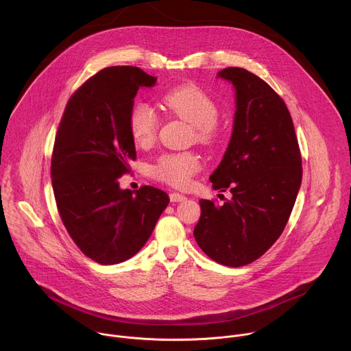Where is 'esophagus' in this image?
I'll return each mask as SVG.
<instances>
[{
    "label": "esophagus",
    "mask_w": 351,
    "mask_h": 351,
    "mask_svg": "<svg viewBox=\"0 0 351 351\" xmlns=\"http://www.w3.org/2000/svg\"><path fill=\"white\" fill-rule=\"evenodd\" d=\"M169 198H171V202L172 203H180V202H184L186 199V195H183V194H180V193H171L169 194Z\"/></svg>",
    "instance_id": "34e87169"
}]
</instances>
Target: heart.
<instances>
[{"label":"heart","instance_id":"b5f03b06","mask_svg":"<svg viewBox=\"0 0 351 351\" xmlns=\"http://www.w3.org/2000/svg\"><path fill=\"white\" fill-rule=\"evenodd\" d=\"M161 101L169 112L193 126L197 141L210 143L214 140L219 112L215 101L204 90L194 84H183L167 91ZM128 128L137 144H148L156 138L158 115L148 104L134 103L128 115ZM198 169L199 158L195 154L175 153L161 157L153 168V173L162 182L184 187Z\"/></svg>","mask_w":351,"mask_h":351}]
</instances>
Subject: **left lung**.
<instances>
[{"mask_svg": "<svg viewBox=\"0 0 351 351\" xmlns=\"http://www.w3.org/2000/svg\"><path fill=\"white\" fill-rule=\"evenodd\" d=\"M218 77L232 83L236 111L229 145L210 180L232 197L223 206L199 199L193 233L210 258L236 268L260 258L282 234L303 169L290 112L271 86L243 68H225Z\"/></svg>", "mask_w": 351, "mask_h": 351, "instance_id": "8db88e82", "label": "left lung"}]
</instances>
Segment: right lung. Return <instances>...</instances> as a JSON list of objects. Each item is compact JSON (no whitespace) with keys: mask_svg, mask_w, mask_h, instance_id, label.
Masks as SVG:
<instances>
[{"mask_svg":"<svg viewBox=\"0 0 351 351\" xmlns=\"http://www.w3.org/2000/svg\"><path fill=\"white\" fill-rule=\"evenodd\" d=\"M156 82L136 66L99 71L69 98L56 136L51 179L60 217L98 264H119L140 252L169 204L168 194L153 186H119L136 160L129 111L137 90Z\"/></svg>","mask_w":351,"mask_h":351,"instance_id":"add662e5","label":"right lung"}]
</instances>
